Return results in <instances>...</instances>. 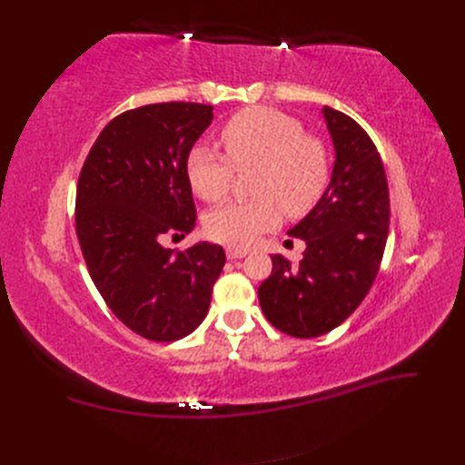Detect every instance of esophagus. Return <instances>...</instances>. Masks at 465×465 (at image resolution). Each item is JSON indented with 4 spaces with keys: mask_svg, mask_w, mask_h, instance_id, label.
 <instances>
[{
    "mask_svg": "<svg viewBox=\"0 0 465 465\" xmlns=\"http://www.w3.org/2000/svg\"><path fill=\"white\" fill-rule=\"evenodd\" d=\"M244 256H248V250H244V248H232V246L227 248V258L229 260H238V258H244Z\"/></svg>",
    "mask_w": 465,
    "mask_h": 465,
    "instance_id": "34e87169",
    "label": "esophagus"
}]
</instances>
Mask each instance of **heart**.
<instances>
[{"label": "heart", "instance_id": "1", "mask_svg": "<svg viewBox=\"0 0 465 465\" xmlns=\"http://www.w3.org/2000/svg\"><path fill=\"white\" fill-rule=\"evenodd\" d=\"M227 156L207 145H195L186 161L192 190L205 202L229 192L234 169L258 166L254 192L260 200L227 202L207 215L205 231L217 242L250 248L281 223V210L291 217L306 213L328 186L326 147L283 112L254 106L234 114L221 132Z\"/></svg>", "mask_w": 465, "mask_h": 465}]
</instances>
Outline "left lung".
Wrapping results in <instances>:
<instances>
[{"mask_svg": "<svg viewBox=\"0 0 465 465\" xmlns=\"http://www.w3.org/2000/svg\"><path fill=\"white\" fill-rule=\"evenodd\" d=\"M335 161L326 192L289 236L306 244L292 265L272 254L273 270L258 289L277 330L318 337L340 326L367 297L386 248L390 195L382 159L369 134L330 106L322 108Z\"/></svg>", "mask_w": 465, "mask_h": 465, "instance_id": "8db88e82", "label": "left lung"}]
</instances>
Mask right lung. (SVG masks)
Instances as JSON below:
<instances>
[{"label":"right lung","instance_id":"add662e5","mask_svg":"<svg viewBox=\"0 0 465 465\" xmlns=\"http://www.w3.org/2000/svg\"><path fill=\"white\" fill-rule=\"evenodd\" d=\"M213 106L163 103L124 112L96 137L83 164L75 227L83 258L110 311L151 341H176L207 316L224 265L219 244L186 252L166 234L195 227L186 161Z\"/></svg>","mask_w":465,"mask_h":465}]
</instances>
